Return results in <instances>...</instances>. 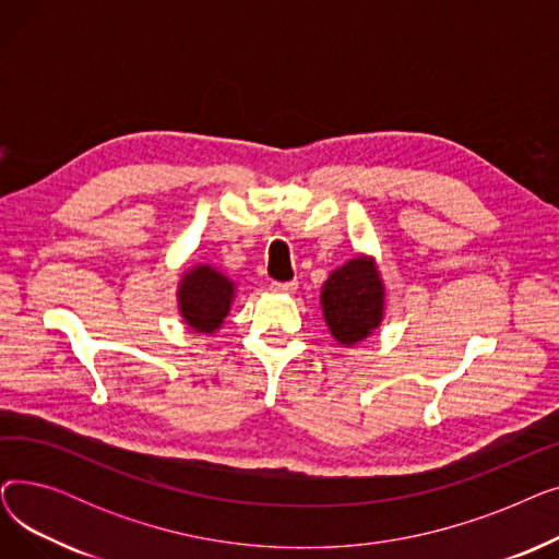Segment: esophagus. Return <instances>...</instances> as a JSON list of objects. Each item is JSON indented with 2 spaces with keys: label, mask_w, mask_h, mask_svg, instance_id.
Returning a JSON list of instances; mask_svg holds the SVG:
<instances>
[{
  "label": "esophagus",
  "mask_w": 559,
  "mask_h": 559,
  "mask_svg": "<svg viewBox=\"0 0 559 559\" xmlns=\"http://www.w3.org/2000/svg\"><path fill=\"white\" fill-rule=\"evenodd\" d=\"M270 287L274 292H281V295H292V292L297 289V281H287V283H278V281H272Z\"/></svg>",
  "instance_id": "obj_1"
}]
</instances>
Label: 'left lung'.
Listing matches in <instances>:
<instances>
[{"mask_svg":"<svg viewBox=\"0 0 559 559\" xmlns=\"http://www.w3.org/2000/svg\"><path fill=\"white\" fill-rule=\"evenodd\" d=\"M321 310L331 335L342 346L369 337L385 314V285L376 262L358 255L337 267L321 285Z\"/></svg>","mask_w":559,"mask_h":559,"instance_id":"obj_1","label":"left lung"}]
</instances>
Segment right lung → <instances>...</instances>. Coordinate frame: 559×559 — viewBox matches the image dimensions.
I'll use <instances>...</instances> for the list:
<instances>
[{"mask_svg":"<svg viewBox=\"0 0 559 559\" xmlns=\"http://www.w3.org/2000/svg\"><path fill=\"white\" fill-rule=\"evenodd\" d=\"M176 297L186 324L197 333L213 335L230 312L235 283L211 264H197L183 272Z\"/></svg>","mask_w":559,"mask_h":559,"instance_id":"1","label":"right lung"}]
</instances>
